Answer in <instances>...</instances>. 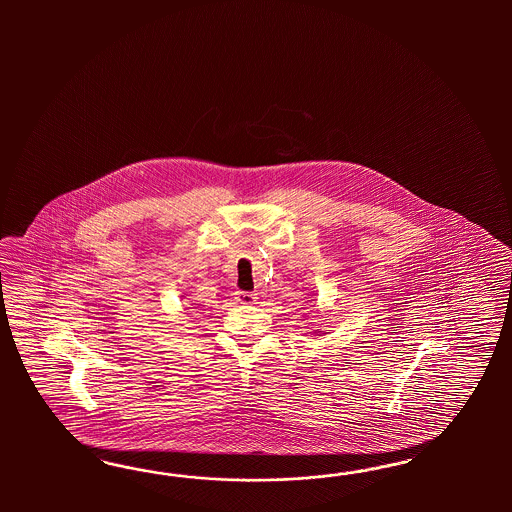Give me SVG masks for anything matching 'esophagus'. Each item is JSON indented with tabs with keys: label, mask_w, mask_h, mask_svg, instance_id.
<instances>
[{
	"label": "esophagus",
	"mask_w": 512,
	"mask_h": 512,
	"mask_svg": "<svg viewBox=\"0 0 512 512\" xmlns=\"http://www.w3.org/2000/svg\"><path fill=\"white\" fill-rule=\"evenodd\" d=\"M234 300L240 306H251V304H255L257 296L253 295V293H246V291H236L234 293Z\"/></svg>",
	"instance_id": "34e87169"
}]
</instances>
